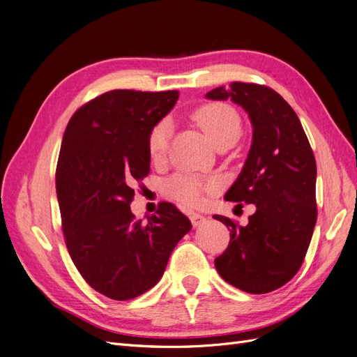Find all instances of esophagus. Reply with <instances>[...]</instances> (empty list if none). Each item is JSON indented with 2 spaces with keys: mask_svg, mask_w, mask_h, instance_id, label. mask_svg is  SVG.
<instances>
[{
  "mask_svg": "<svg viewBox=\"0 0 357 357\" xmlns=\"http://www.w3.org/2000/svg\"><path fill=\"white\" fill-rule=\"evenodd\" d=\"M189 218H190V222H192L193 226H195V228H198L199 225H202L205 220H207V219H205V215H202L199 213H195V211H190Z\"/></svg>",
  "mask_w": 357,
  "mask_h": 357,
  "instance_id": "obj_1",
  "label": "esophagus"
}]
</instances>
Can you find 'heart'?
<instances>
[{
    "instance_id": "heart-1",
    "label": "heart",
    "mask_w": 357,
    "mask_h": 357,
    "mask_svg": "<svg viewBox=\"0 0 357 357\" xmlns=\"http://www.w3.org/2000/svg\"><path fill=\"white\" fill-rule=\"evenodd\" d=\"M202 132L215 147L234 144L241 134V117L234 107L223 102H207L199 105L192 113ZM171 139V123L167 119L158 122L150 129L147 137L149 155L153 160L165 159ZM218 188V180L204 178L193 174H176L165 181V192L172 199L188 207H195L202 199L204 192H211Z\"/></svg>"
}]
</instances>
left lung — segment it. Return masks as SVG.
Listing matches in <instances>:
<instances>
[{"instance_id": "8db88e82", "label": "left lung", "mask_w": 357, "mask_h": 357, "mask_svg": "<svg viewBox=\"0 0 357 357\" xmlns=\"http://www.w3.org/2000/svg\"><path fill=\"white\" fill-rule=\"evenodd\" d=\"M232 100L250 116L253 143L226 201L255 204L245 226L214 214L229 229L214 259L220 277L248 294L284 286L304 262L317 220L316 159L294 109L265 84L232 82L207 93Z\"/></svg>"}]
</instances>
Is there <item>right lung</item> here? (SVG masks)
<instances>
[{
	"label": "right lung",
	"instance_id": "right-lung-1",
	"mask_svg": "<svg viewBox=\"0 0 357 357\" xmlns=\"http://www.w3.org/2000/svg\"><path fill=\"white\" fill-rule=\"evenodd\" d=\"M177 100L178 91L114 89L83 104L63 132L56 195L66 244L84 282L110 299L152 289L192 228L171 202H159L147 223L129 207L150 171V129Z\"/></svg>",
	"mask_w": 357,
	"mask_h": 357
}]
</instances>
